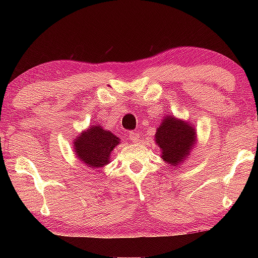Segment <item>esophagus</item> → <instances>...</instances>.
Returning a JSON list of instances; mask_svg holds the SVG:
<instances>
[{
  "label": "esophagus",
  "instance_id": "obj_1",
  "mask_svg": "<svg viewBox=\"0 0 258 258\" xmlns=\"http://www.w3.org/2000/svg\"><path fill=\"white\" fill-rule=\"evenodd\" d=\"M129 139L132 140L133 142H139V141H140L139 133H136V132H129Z\"/></svg>",
  "mask_w": 258,
  "mask_h": 258
}]
</instances>
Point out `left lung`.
Returning a JSON list of instances; mask_svg holds the SVG:
<instances>
[{
    "instance_id": "obj_1",
    "label": "left lung",
    "mask_w": 258,
    "mask_h": 258,
    "mask_svg": "<svg viewBox=\"0 0 258 258\" xmlns=\"http://www.w3.org/2000/svg\"><path fill=\"white\" fill-rule=\"evenodd\" d=\"M155 139L162 150V158L176 167L192 149L196 141L195 129L188 122L167 116L160 128H157Z\"/></svg>"
}]
</instances>
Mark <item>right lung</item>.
Listing matches in <instances>:
<instances>
[{"mask_svg": "<svg viewBox=\"0 0 258 258\" xmlns=\"http://www.w3.org/2000/svg\"><path fill=\"white\" fill-rule=\"evenodd\" d=\"M118 143V137L114 134L100 125H93L76 137L74 148L77 157L94 169L108 164L111 151Z\"/></svg>", "mask_w": 258, "mask_h": 258, "instance_id": "1", "label": "right lung"}]
</instances>
